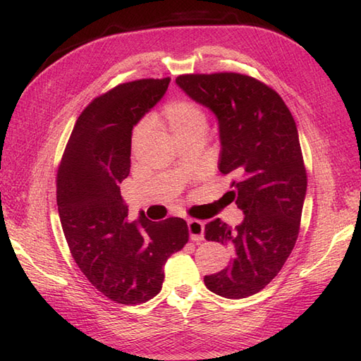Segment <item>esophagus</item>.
Returning a JSON list of instances; mask_svg holds the SVG:
<instances>
[{"mask_svg":"<svg viewBox=\"0 0 361 361\" xmlns=\"http://www.w3.org/2000/svg\"><path fill=\"white\" fill-rule=\"evenodd\" d=\"M188 229H189L190 240L200 242L204 239V225L200 220H194V219L188 220Z\"/></svg>","mask_w":361,"mask_h":361,"instance_id":"34e87169","label":"esophagus"}]
</instances>
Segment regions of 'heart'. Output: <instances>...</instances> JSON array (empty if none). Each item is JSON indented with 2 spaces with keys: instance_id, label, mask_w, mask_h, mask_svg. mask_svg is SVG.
Here are the masks:
<instances>
[{
  "instance_id": "heart-1",
  "label": "heart",
  "mask_w": 361,
  "mask_h": 361,
  "mask_svg": "<svg viewBox=\"0 0 361 361\" xmlns=\"http://www.w3.org/2000/svg\"><path fill=\"white\" fill-rule=\"evenodd\" d=\"M163 124L175 140H181L185 136L204 133L206 132V114L194 102L189 101H173L169 102L163 110ZM145 132V124L137 126L132 135L133 149L140 142L142 133Z\"/></svg>"
}]
</instances>
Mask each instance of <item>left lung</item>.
I'll return each instance as SVG.
<instances>
[{
  "mask_svg": "<svg viewBox=\"0 0 361 361\" xmlns=\"http://www.w3.org/2000/svg\"><path fill=\"white\" fill-rule=\"evenodd\" d=\"M175 82L216 114L219 171L235 176L226 195L245 214L235 228L220 219L204 226L206 240L233 248L231 265L204 276V286L228 299L248 298L274 279L298 239L307 173L296 122L282 97L250 75L185 74Z\"/></svg>",
  "mask_w": 361,
  "mask_h": 361,
  "instance_id": "obj_1",
  "label": "left lung"
}]
</instances>
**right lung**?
Here are the masks:
<instances>
[{"label": "right lung", "instance_id": "1", "mask_svg": "<svg viewBox=\"0 0 361 361\" xmlns=\"http://www.w3.org/2000/svg\"><path fill=\"white\" fill-rule=\"evenodd\" d=\"M171 79L121 83L96 97L71 132L57 171L60 224L87 279L119 304L147 302L163 287L166 260L189 240L178 217L128 221L119 185L130 173L132 130Z\"/></svg>", "mask_w": 361, "mask_h": 361}]
</instances>
